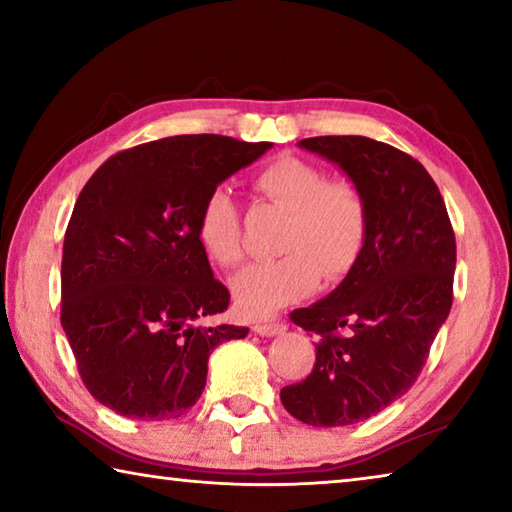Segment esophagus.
I'll list each match as a JSON object with an SVG mask.
<instances>
[{
    "mask_svg": "<svg viewBox=\"0 0 512 512\" xmlns=\"http://www.w3.org/2000/svg\"><path fill=\"white\" fill-rule=\"evenodd\" d=\"M253 329L259 336H277L287 329V325L282 320H262V323H255Z\"/></svg>",
    "mask_w": 512,
    "mask_h": 512,
    "instance_id": "34e87169",
    "label": "esophagus"
}]
</instances>
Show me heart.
Returning a JSON list of instances; mask_svg holds the SVG:
<instances>
[{"label": "heart", "mask_w": 512, "mask_h": 512, "mask_svg": "<svg viewBox=\"0 0 512 512\" xmlns=\"http://www.w3.org/2000/svg\"><path fill=\"white\" fill-rule=\"evenodd\" d=\"M253 189L287 212V223L277 244L282 257L248 266L232 282L244 314H273L314 291L318 275L334 284L357 266L368 239V205L352 180L327 178L314 162L280 155L255 173ZM196 237L212 262L223 268L241 264V214L225 189L205 196Z\"/></svg>", "instance_id": "heart-1"}]
</instances>
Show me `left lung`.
Segmentation results:
<instances>
[{
  "mask_svg": "<svg viewBox=\"0 0 512 512\" xmlns=\"http://www.w3.org/2000/svg\"><path fill=\"white\" fill-rule=\"evenodd\" d=\"M298 144L361 189L368 239L339 287L289 314L316 336V363L280 400L311 427H345L384 411L418 379L452 309L456 239L436 183L409 153L361 135Z\"/></svg>",
  "mask_w": 512,
  "mask_h": 512,
  "instance_id": "obj_1",
  "label": "left lung"
}]
</instances>
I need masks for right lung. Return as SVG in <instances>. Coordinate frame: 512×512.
Segmentation results:
<instances>
[{
    "instance_id": "1",
    "label": "right lung",
    "mask_w": 512,
    "mask_h": 512,
    "mask_svg": "<svg viewBox=\"0 0 512 512\" xmlns=\"http://www.w3.org/2000/svg\"><path fill=\"white\" fill-rule=\"evenodd\" d=\"M271 142L176 135L108 158L76 198L63 244L60 323L94 400L131 420L192 409L216 345L248 327L203 323L230 291L196 237L205 196Z\"/></svg>"
}]
</instances>
